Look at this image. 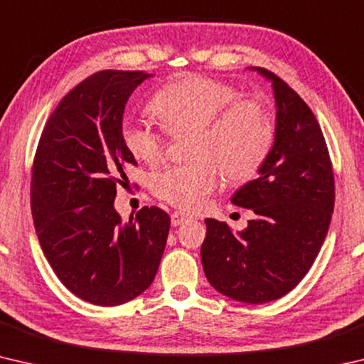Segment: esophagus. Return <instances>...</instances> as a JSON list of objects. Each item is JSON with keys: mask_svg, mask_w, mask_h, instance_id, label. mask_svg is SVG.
I'll return each mask as SVG.
<instances>
[{"mask_svg": "<svg viewBox=\"0 0 364 364\" xmlns=\"http://www.w3.org/2000/svg\"><path fill=\"white\" fill-rule=\"evenodd\" d=\"M188 220H189L188 215H184L181 212H173V213H171V225H173V226H180V225L184 223V221H188Z\"/></svg>", "mask_w": 364, "mask_h": 364, "instance_id": "esophagus-1", "label": "esophagus"}]
</instances>
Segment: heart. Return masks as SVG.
I'll return each instance as SVG.
<instances>
[{"instance_id": "heart-1", "label": "heart", "mask_w": 364, "mask_h": 364, "mask_svg": "<svg viewBox=\"0 0 364 364\" xmlns=\"http://www.w3.org/2000/svg\"><path fill=\"white\" fill-rule=\"evenodd\" d=\"M242 96L237 86L223 80L184 75L164 86L151 102L162 128L146 120L123 122L127 151L149 165L162 160L167 133H193V162L152 175L157 199L184 212L200 210L217 188L218 171L230 183L250 181L260 173L273 151L274 125L262 101Z\"/></svg>"}]
</instances>
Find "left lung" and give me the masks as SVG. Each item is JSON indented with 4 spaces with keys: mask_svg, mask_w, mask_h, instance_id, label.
Instances as JSON below:
<instances>
[{
    "mask_svg": "<svg viewBox=\"0 0 364 364\" xmlns=\"http://www.w3.org/2000/svg\"><path fill=\"white\" fill-rule=\"evenodd\" d=\"M276 138L260 176L236 191L231 202L254 220L232 234L225 221L207 218L200 258L220 294L244 304H267L305 278L328 234L334 210V171L321 127L306 102L276 73Z\"/></svg>",
    "mask_w": 364,
    "mask_h": 364,
    "instance_id": "obj_1",
    "label": "left lung"
}]
</instances>
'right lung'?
Instances as JSON below:
<instances>
[{"instance_id": "add662e5", "label": "right lung", "mask_w": 364, "mask_h": 364, "mask_svg": "<svg viewBox=\"0 0 364 364\" xmlns=\"http://www.w3.org/2000/svg\"><path fill=\"white\" fill-rule=\"evenodd\" d=\"M144 70H101L70 90L36 146L30 204L38 241L60 282L93 305L115 306L152 284L170 217L143 207L127 223L114 210L117 183L136 160L122 141L128 97Z\"/></svg>"}]
</instances>
